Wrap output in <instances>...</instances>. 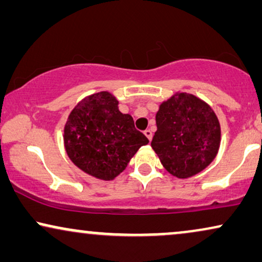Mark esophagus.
Segmentation results:
<instances>
[{"instance_id":"esophagus-1","label":"esophagus","mask_w":262,"mask_h":262,"mask_svg":"<svg viewBox=\"0 0 262 262\" xmlns=\"http://www.w3.org/2000/svg\"><path fill=\"white\" fill-rule=\"evenodd\" d=\"M144 134H145V137H146L148 140L151 141V139H152V132L150 130V129H146V130L144 132Z\"/></svg>"}]
</instances>
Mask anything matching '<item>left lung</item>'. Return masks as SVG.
<instances>
[{
    "mask_svg": "<svg viewBox=\"0 0 262 262\" xmlns=\"http://www.w3.org/2000/svg\"><path fill=\"white\" fill-rule=\"evenodd\" d=\"M151 146L171 175L186 179L209 165L220 146V124L211 107L187 93L162 102Z\"/></svg>",
    "mask_w": 262,
    "mask_h": 262,
    "instance_id": "8db88e82",
    "label": "left lung"
}]
</instances>
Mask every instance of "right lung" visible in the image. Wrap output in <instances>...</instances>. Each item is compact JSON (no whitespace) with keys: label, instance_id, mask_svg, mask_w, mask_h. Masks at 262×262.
<instances>
[{"label":"right lung","instance_id":"add662e5","mask_svg":"<svg viewBox=\"0 0 262 262\" xmlns=\"http://www.w3.org/2000/svg\"><path fill=\"white\" fill-rule=\"evenodd\" d=\"M107 92L89 95L76 105L64 129L65 150L79 169L101 180L122 173L148 139L134 127L130 115L118 110Z\"/></svg>","mask_w":262,"mask_h":262}]
</instances>
